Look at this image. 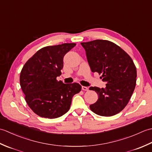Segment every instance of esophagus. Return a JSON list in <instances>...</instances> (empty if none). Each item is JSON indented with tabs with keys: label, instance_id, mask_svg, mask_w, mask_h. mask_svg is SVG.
I'll list each match as a JSON object with an SVG mask.
<instances>
[{
	"label": "esophagus",
	"instance_id": "1",
	"mask_svg": "<svg viewBox=\"0 0 152 152\" xmlns=\"http://www.w3.org/2000/svg\"><path fill=\"white\" fill-rule=\"evenodd\" d=\"M82 89L83 91H88V87L82 86Z\"/></svg>",
	"mask_w": 152,
	"mask_h": 152
}]
</instances>
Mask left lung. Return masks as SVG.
I'll list each match as a JSON object with an SVG mask.
<instances>
[{
	"mask_svg": "<svg viewBox=\"0 0 152 152\" xmlns=\"http://www.w3.org/2000/svg\"><path fill=\"white\" fill-rule=\"evenodd\" d=\"M93 72L101 74L106 88L91 87L99 99L89 106L91 110L101 116H112L120 112L131 97L137 81V69L131 57L110 41L95 40L82 42Z\"/></svg>",
	"mask_w": 152,
	"mask_h": 152,
	"instance_id": "left-lung-1",
	"label": "left lung"
}]
</instances>
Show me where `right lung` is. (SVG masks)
I'll return each mask as SVG.
<instances>
[{
  "label": "right lung",
  "instance_id": "right-lung-1",
  "mask_svg": "<svg viewBox=\"0 0 152 152\" xmlns=\"http://www.w3.org/2000/svg\"><path fill=\"white\" fill-rule=\"evenodd\" d=\"M75 46V43H64L41 48L23 67L19 81L25 99L42 118L54 119L64 115L70 109L73 96L81 91L78 83L57 80L64 55Z\"/></svg>",
  "mask_w": 152,
  "mask_h": 152
}]
</instances>
